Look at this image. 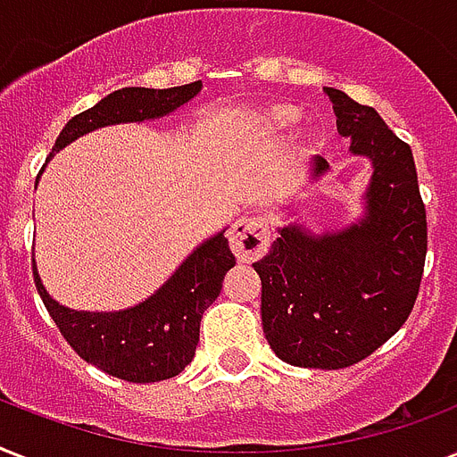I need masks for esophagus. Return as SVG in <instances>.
I'll use <instances>...</instances> for the list:
<instances>
[{"label":"esophagus","mask_w":457,"mask_h":457,"mask_svg":"<svg viewBox=\"0 0 457 457\" xmlns=\"http://www.w3.org/2000/svg\"><path fill=\"white\" fill-rule=\"evenodd\" d=\"M229 249L242 263L263 258L270 249V228L263 215H244L229 229Z\"/></svg>","instance_id":"obj_1"}]
</instances>
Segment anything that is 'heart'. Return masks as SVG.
<instances>
[{
  "mask_svg": "<svg viewBox=\"0 0 457 457\" xmlns=\"http://www.w3.org/2000/svg\"><path fill=\"white\" fill-rule=\"evenodd\" d=\"M301 118V111L296 109V106H275V109L268 111V116H265V120H268V125L270 128H275V130H289V128H294V125L299 123Z\"/></svg>",
  "mask_w": 457,
  "mask_h": 457,
  "instance_id": "b5f03b06",
  "label": "heart"
}]
</instances>
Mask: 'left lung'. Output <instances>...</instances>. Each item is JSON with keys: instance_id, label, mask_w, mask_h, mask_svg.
Segmentation results:
<instances>
[{"instance_id": "left-lung-1", "label": "left lung", "mask_w": 457, "mask_h": 457, "mask_svg": "<svg viewBox=\"0 0 457 457\" xmlns=\"http://www.w3.org/2000/svg\"><path fill=\"white\" fill-rule=\"evenodd\" d=\"M325 95L337 130L375 165L368 215L337 235L282 228L253 268L272 351L299 368L341 370L375 353L412 312L425 272L427 211L411 146L372 106L334 87ZM312 170L325 172V158Z\"/></svg>"}]
</instances>
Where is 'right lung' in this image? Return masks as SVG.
<instances>
[{
	"instance_id": "right-lung-1",
	"label": "right lung",
	"mask_w": 457,
	"mask_h": 457,
	"mask_svg": "<svg viewBox=\"0 0 457 457\" xmlns=\"http://www.w3.org/2000/svg\"><path fill=\"white\" fill-rule=\"evenodd\" d=\"M201 80L168 89L123 87L68 120L52 154L104 125L149 120L170 113L199 95ZM235 265L225 235L201 244L152 299L120 312L63 308L46 294L32 263L35 287L52 320L82 361L125 382L170 379L189 365L199 344L201 315L218 299L225 272Z\"/></svg>"
}]
</instances>
